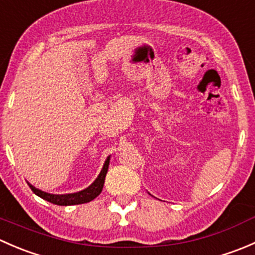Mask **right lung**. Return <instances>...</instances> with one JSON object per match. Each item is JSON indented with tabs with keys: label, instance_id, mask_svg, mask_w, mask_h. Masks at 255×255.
<instances>
[{
	"label": "right lung",
	"instance_id": "obj_1",
	"mask_svg": "<svg viewBox=\"0 0 255 255\" xmlns=\"http://www.w3.org/2000/svg\"><path fill=\"white\" fill-rule=\"evenodd\" d=\"M110 165V158H107V160L105 161V165L102 168L101 173H100L99 177L94 181V184L90 185L87 189L82 190V191L75 192V194H68V195H53L48 194V192L42 191V190L35 189L33 185H29V187L32 189V191L35 195H38L39 197L44 199L45 201L51 202L54 205H59V206H70V205H80V204H86V202L92 201L94 199H96L100 194H101L102 189H104L105 184V177H106L107 170H109Z\"/></svg>",
	"mask_w": 255,
	"mask_h": 255
}]
</instances>
